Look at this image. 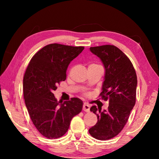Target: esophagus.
<instances>
[{
    "label": "esophagus",
    "mask_w": 159,
    "mask_h": 159,
    "mask_svg": "<svg viewBox=\"0 0 159 159\" xmlns=\"http://www.w3.org/2000/svg\"><path fill=\"white\" fill-rule=\"evenodd\" d=\"M83 110L84 111L89 112L90 111V105H88V104H86V103H84V104H83Z\"/></svg>",
    "instance_id": "34e87169"
}]
</instances>
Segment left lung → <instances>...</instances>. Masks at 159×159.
Wrapping results in <instances>:
<instances>
[{
	"label": "left lung",
	"instance_id": "obj_1",
	"mask_svg": "<svg viewBox=\"0 0 159 159\" xmlns=\"http://www.w3.org/2000/svg\"><path fill=\"white\" fill-rule=\"evenodd\" d=\"M90 50L100 59L104 67L100 95L109 100V107L103 111L95 105L90 107L98 122L89 133L94 138L107 140L116 136L127 123L135 104L138 79L130 60L117 47L105 45L91 47Z\"/></svg>",
	"mask_w": 159,
	"mask_h": 159
}]
</instances>
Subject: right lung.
Listing matches in <instances>:
<instances>
[{
    "mask_svg": "<svg viewBox=\"0 0 159 159\" xmlns=\"http://www.w3.org/2000/svg\"><path fill=\"white\" fill-rule=\"evenodd\" d=\"M84 49L57 43L48 45L35 54L23 79L24 98L35 127L45 138L63 136L72 118L83 108V101L71 98L57 101L52 93L56 85L66 78L70 62Z\"/></svg>",
    "mask_w": 159,
    "mask_h": 159,
    "instance_id": "1",
    "label": "right lung"
}]
</instances>
